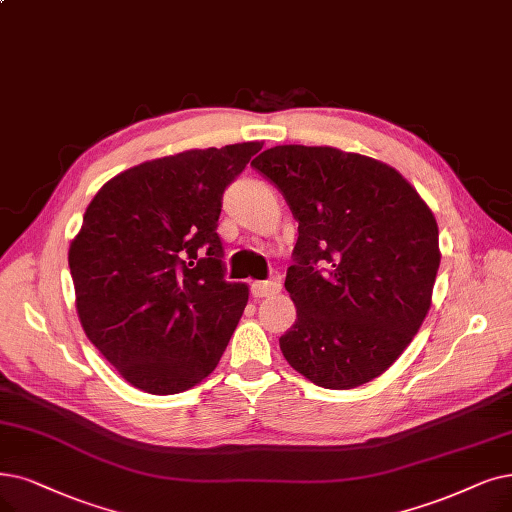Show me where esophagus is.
Returning <instances> with one entry per match:
<instances>
[{"label": "esophagus", "instance_id": "1", "mask_svg": "<svg viewBox=\"0 0 512 512\" xmlns=\"http://www.w3.org/2000/svg\"><path fill=\"white\" fill-rule=\"evenodd\" d=\"M281 292V279L279 275H273L267 281H254L252 283V296L254 298H269Z\"/></svg>", "mask_w": 512, "mask_h": 512}]
</instances>
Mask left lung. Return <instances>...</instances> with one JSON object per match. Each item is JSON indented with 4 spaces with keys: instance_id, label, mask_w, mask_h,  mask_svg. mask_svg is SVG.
Listing matches in <instances>:
<instances>
[{
    "instance_id": "obj_1",
    "label": "left lung",
    "mask_w": 512,
    "mask_h": 512,
    "mask_svg": "<svg viewBox=\"0 0 512 512\" xmlns=\"http://www.w3.org/2000/svg\"><path fill=\"white\" fill-rule=\"evenodd\" d=\"M252 166L298 220L283 357L334 391L378 378L431 309L441 262L431 208L395 168L334 147L279 145Z\"/></svg>"
}]
</instances>
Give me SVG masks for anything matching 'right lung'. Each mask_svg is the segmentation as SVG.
Wrapping results in <instances>:
<instances>
[{
    "label": "right lung",
    "instance_id": "obj_1",
    "mask_svg": "<svg viewBox=\"0 0 512 512\" xmlns=\"http://www.w3.org/2000/svg\"><path fill=\"white\" fill-rule=\"evenodd\" d=\"M262 142L151 159L94 195L69 269L86 336L132 386L189 391L214 372L248 304L224 279L222 193Z\"/></svg>",
    "mask_w": 512,
    "mask_h": 512
}]
</instances>
